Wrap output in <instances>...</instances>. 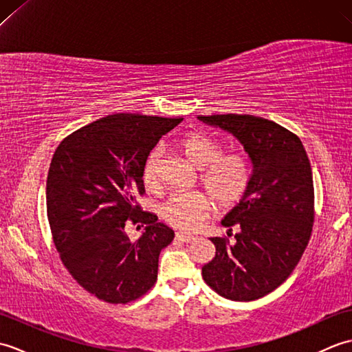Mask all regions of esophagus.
<instances>
[{
    "mask_svg": "<svg viewBox=\"0 0 352 352\" xmlns=\"http://www.w3.org/2000/svg\"><path fill=\"white\" fill-rule=\"evenodd\" d=\"M175 239L178 242H183V243H189L192 241H195V236H190V234H183V233H177Z\"/></svg>",
    "mask_w": 352,
    "mask_h": 352,
    "instance_id": "esophagus-1",
    "label": "esophagus"
}]
</instances>
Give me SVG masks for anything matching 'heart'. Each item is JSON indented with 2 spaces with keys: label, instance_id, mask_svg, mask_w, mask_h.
Segmentation results:
<instances>
[{
  "label": "heart",
  "instance_id": "1",
  "mask_svg": "<svg viewBox=\"0 0 352 352\" xmlns=\"http://www.w3.org/2000/svg\"><path fill=\"white\" fill-rule=\"evenodd\" d=\"M178 145L186 160L201 169V182L221 207L234 206L246 195L254 175L248 155L242 153L221 155L222 148L218 142L199 131L188 133ZM160 155L162 149L157 146L146 157L142 170L146 188L157 184ZM212 208V199L203 192H174L162 204L160 213L172 227L193 231L208 218Z\"/></svg>",
  "mask_w": 352,
  "mask_h": 352
}]
</instances>
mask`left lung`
I'll return each mask as SVG.
<instances>
[{
    "label": "left lung",
    "instance_id": "obj_1",
    "mask_svg": "<svg viewBox=\"0 0 352 352\" xmlns=\"http://www.w3.org/2000/svg\"><path fill=\"white\" fill-rule=\"evenodd\" d=\"M198 119L236 138L254 170L246 195L221 221L228 237H210L216 254L203 266L204 281L228 300H258L286 281L309 243L315 193L307 153L296 134L265 118Z\"/></svg>",
    "mask_w": 352,
    "mask_h": 352
}]
</instances>
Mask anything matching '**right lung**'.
Masks as SVG:
<instances>
[{"label": "right lung", "instance_id": "obj_1", "mask_svg": "<svg viewBox=\"0 0 352 352\" xmlns=\"http://www.w3.org/2000/svg\"><path fill=\"white\" fill-rule=\"evenodd\" d=\"M183 121L134 113L101 118L66 138L50 164L47 212L56 248L80 286L111 304L138 300L157 280L160 251L174 231L142 212V170L162 136ZM130 219L147 227L136 243Z\"/></svg>", "mask_w": 352, "mask_h": 352}]
</instances>
